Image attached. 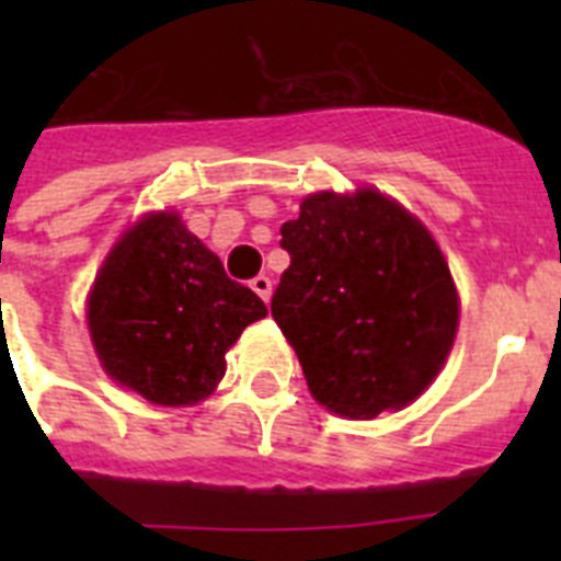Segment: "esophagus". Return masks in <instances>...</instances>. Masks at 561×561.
<instances>
[{
	"instance_id": "esophagus-1",
	"label": "esophagus",
	"mask_w": 561,
	"mask_h": 561,
	"mask_svg": "<svg viewBox=\"0 0 561 561\" xmlns=\"http://www.w3.org/2000/svg\"><path fill=\"white\" fill-rule=\"evenodd\" d=\"M250 286L255 289V295L264 300V304H270V297H272V277L270 275H255L250 280Z\"/></svg>"
}]
</instances>
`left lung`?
<instances>
[{
  "label": "left lung",
  "mask_w": 561,
  "mask_h": 561,
  "mask_svg": "<svg viewBox=\"0 0 561 561\" xmlns=\"http://www.w3.org/2000/svg\"><path fill=\"white\" fill-rule=\"evenodd\" d=\"M280 236L289 270L272 317L311 396L348 419L419 399L458 329V291L427 227L379 191H325Z\"/></svg>",
  "instance_id": "8db88e82"
}]
</instances>
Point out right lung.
I'll return each instance as SVG.
<instances>
[{
    "instance_id": "add662e5",
    "label": "right lung",
    "mask_w": 561,
    "mask_h": 561,
    "mask_svg": "<svg viewBox=\"0 0 561 561\" xmlns=\"http://www.w3.org/2000/svg\"><path fill=\"white\" fill-rule=\"evenodd\" d=\"M261 317L264 300L230 280L173 213L131 227L89 295V331L106 374L165 408L205 399L225 376L227 348Z\"/></svg>"
}]
</instances>
